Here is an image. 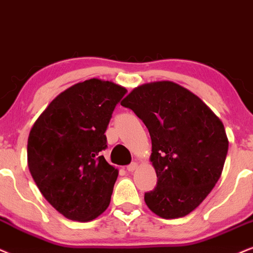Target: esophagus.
<instances>
[{
    "instance_id": "1",
    "label": "esophagus",
    "mask_w": 253,
    "mask_h": 253,
    "mask_svg": "<svg viewBox=\"0 0 253 253\" xmlns=\"http://www.w3.org/2000/svg\"><path fill=\"white\" fill-rule=\"evenodd\" d=\"M137 166H139V165H137V162H132V164L127 166V170H128V171H134L137 168Z\"/></svg>"
}]
</instances>
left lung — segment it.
Returning a JSON list of instances; mask_svg holds the SVG:
<instances>
[{"label": "left lung", "mask_w": 253, "mask_h": 253, "mask_svg": "<svg viewBox=\"0 0 253 253\" xmlns=\"http://www.w3.org/2000/svg\"><path fill=\"white\" fill-rule=\"evenodd\" d=\"M121 105L143 121L152 139L158 183L145 194L147 207L166 219L187 216L222 174L229 148L223 123L196 94L169 81L137 86Z\"/></svg>", "instance_id": "8db88e82"}]
</instances>
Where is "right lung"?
<instances>
[{"label":"right lung","instance_id":"1","mask_svg":"<svg viewBox=\"0 0 253 253\" xmlns=\"http://www.w3.org/2000/svg\"><path fill=\"white\" fill-rule=\"evenodd\" d=\"M127 89L92 78L57 95L28 137V167L45 200L66 218L89 222L107 209L119 170L100 155L112 113Z\"/></svg>","mask_w":253,"mask_h":253}]
</instances>
